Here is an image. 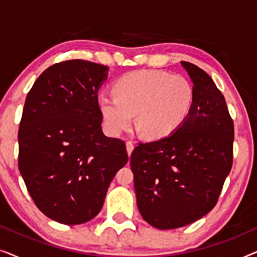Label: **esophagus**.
Wrapping results in <instances>:
<instances>
[{
  "mask_svg": "<svg viewBox=\"0 0 257 257\" xmlns=\"http://www.w3.org/2000/svg\"><path fill=\"white\" fill-rule=\"evenodd\" d=\"M133 149H135V144H133V142H131V140H128V142L126 143V150H127L128 156H131Z\"/></svg>",
  "mask_w": 257,
  "mask_h": 257,
  "instance_id": "esophagus-1",
  "label": "esophagus"
}]
</instances>
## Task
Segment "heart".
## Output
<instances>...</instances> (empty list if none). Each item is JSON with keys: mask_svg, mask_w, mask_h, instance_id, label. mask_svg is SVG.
Returning a JSON list of instances; mask_svg holds the SVG:
<instances>
[{"mask_svg": "<svg viewBox=\"0 0 257 257\" xmlns=\"http://www.w3.org/2000/svg\"><path fill=\"white\" fill-rule=\"evenodd\" d=\"M113 96L100 94L99 108L105 128L117 136L136 126L150 139L177 131L191 112L194 89L187 78L161 70H137L112 84Z\"/></svg>", "mask_w": 257, "mask_h": 257, "instance_id": "obj_1", "label": "heart"}]
</instances>
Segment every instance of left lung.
<instances>
[{"label":"left lung","mask_w":257,"mask_h":257,"mask_svg":"<svg viewBox=\"0 0 257 257\" xmlns=\"http://www.w3.org/2000/svg\"><path fill=\"white\" fill-rule=\"evenodd\" d=\"M181 65L194 84L191 112L171 136L139 143L130 159L139 212L165 230L208 214L233 165L234 124L223 94L202 69Z\"/></svg>","instance_id":"1"}]
</instances>
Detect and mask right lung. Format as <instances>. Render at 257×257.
I'll list each match as a JSON object with an SVG mask.
<instances>
[{"label":"right lung","instance_id":"add662e5","mask_svg":"<svg viewBox=\"0 0 257 257\" xmlns=\"http://www.w3.org/2000/svg\"><path fill=\"white\" fill-rule=\"evenodd\" d=\"M108 68L83 59L54 64L36 79L19 128V170L35 205L63 224L100 212L127 163L125 143L101 130L98 90Z\"/></svg>","mask_w":257,"mask_h":257}]
</instances>
